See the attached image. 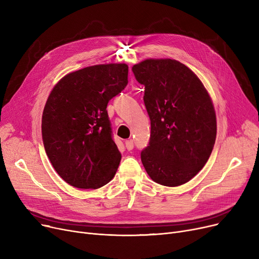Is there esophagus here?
Returning <instances> with one entry per match:
<instances>
[{
	"label": "esophagus",
	"instance_id": "1",
	"mask_svg": "<svg viewBox=\"0 0 259 259\" xmlns=\"http://www.w3.org/2000/svg\"><path fill=\"white\" fill-rule=\"evenodd\" d=\"M125 145H126V148H127L128 151H131L132 149H133V147H134V144H133V141H132V140L126 141V142H125Z\"/></svg>",
	"mask_w": 259,
	"mask_h": 259
}]
</instances>
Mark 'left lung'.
Listing matches in <instances>:
<instances>
[{"instance_id": "1", "label": "left lung", "mask_w": 259, "mask_h": 259, "mask_svg": "<svg viewBox=\"0 0 259 259\" xmlns=\"http://www.w3.org/2000/svg\"><path fill=\"white\" fill-rule=\"evenodd\" d=\"M145 86L144 103L151 120L143 165L155 183H188L208 161L216 139V114L207 89L181 62L148 59L132 67Z\"/></svg>"}]
</instances>
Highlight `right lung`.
Here are the masks:
<instances>
[{
  "instance_id": "obj_1",
  "label": "right lung",
  "mask_w": 259,
  "mask_h": 259,
  "mask_svg": "<svg viewBox=\"0 0 259 259\" xmlns=\"http://www.w3.org/2000/svg\"><path fill=\"white\" fill-rule=\"evenodd\" d=\"M128 84V65L102 64L66 74L53 87L42 116V137L54 170L72 187L99 189L121 158L107 105Z\"/></svg>"
}]
</instances>
